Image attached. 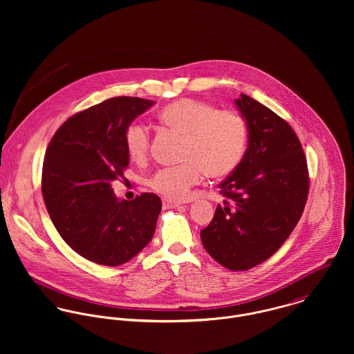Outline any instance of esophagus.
I'll return each instance as SVG.
<instances>
[{
  "label": "esophagus",
  "instance_id": "esophagus-1",
  "mask_svg": "<svg viewBox=\"0 0 354 354\" xmlns=\"http://www.w3.org/2000/svg\"><path fill=\"white\" fill-rule=\"evenodd\" d=\"M163 205H165V208H176V207L181 205V203L173 202V201H163Z\"/></svg>",
  "mask_w": 354,
  "mask_h": 354
}]
</instances>
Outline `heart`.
Listing matches in <instances>:
<instances>
[{
    "label": "heart",
    "instance_id": "heart-1",
    "mask_svg": "<svg viewBox=\"0 0 354 354\" xmlns=\"http://www.w3.org/2000/svg\"><path fill=\"white\" fill-rule=\"evenodd\" d=\"M159 120L184 136L180 166L158 170L149 187L167 201L183 202L204 176L221 178L240 163L247 146V124L232 110H216L207 102L181 98L166 104ZM125 147L129 158L143 162L150 150L149 128L140 122L125 131Z\"/></svg>",
    "mask_w": 354,
    "mask_h": 354
}]
</instances>
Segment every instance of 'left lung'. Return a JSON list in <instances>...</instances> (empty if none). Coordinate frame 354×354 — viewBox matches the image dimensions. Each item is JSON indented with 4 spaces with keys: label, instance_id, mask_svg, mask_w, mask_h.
I'll return each instance as SVG.
<instances>
[{
    "label": "left lung",
    "instance_id": "8db88e82",
    "mask_svg": "<svg viewBox=\"0 0 354 354\" xmlns=\"http://www.w3.org/2000/svg\"><path fill=\"white\" fill-rule=\"evenodd\" d=\"M234 104L247 124L248 146L219 184L226 198L201 232L203 245L223 267L250 270L277 252L301 218L309 178L301 143L272 110L241 94Z\"/></svg>",
    "mask_w": 354,
    "mask_h": 354
}]
</instances>
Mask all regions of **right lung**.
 I'll return each instance as SVG.
<instances>
[{
  "instance_id": "add662e5",
  "label": "right lung",
  "mask_w": 354,
  "mask_h": 354,
  "mask_svg": "<svg viewBox=\"0 0 354 354\" xmlns=\"http://www.w3.org/2000/svg\"><path fill=\"white\" fill-rule=\"evenodd\" d=\"M153 101L117 97L66 120L44 160L42 194L62 240L84 259L120 266L155 233L162 202L155 194L118 199L111 183L129 163L125 131Z\"/></svg>"
}]
</instances>
